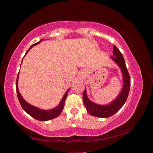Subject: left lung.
Returning <instances> with one entry per match:
<instances>
[{
    "label": "left lung",
    "mask_w": 153,
    "mask_h": 153,
    "mask_svg": "<svg viewBox=\"0 0 153 153\" xmlns=\"http://www.w3.org/2000/svg\"><path fill=\"white\" fill-rule=\"evenodd\" d=\"M113 55L114 57H111V58L118 65L122 73V90L117 97V99H115V100H114L109 104L99 105L92 102L88 99V97L87 96L86 90L85 88L83 91V94H82L84 106L86 108L88 112L91 115L94 116V117H101V118H107V117H111L124 106L127 99L128 95H129V88H130V76L128 73L125 61H124L122 54L121 53L120 51L115 45L114 46Z\"/></svg>",
    "instance_id": "8db88e82"
}]
</instances>
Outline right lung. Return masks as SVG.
Instances as JSON below:
<instances>
[{
  "label": "right lung",
  "instance_id": "add662e5",
  "mask_svg": "<svg viewBox=\"0 0 153 153\" xmlns=\"http://www.w3.org/2000/svg\"><path fill=\"white\" fill-rule=\"evenodd\" d=\"M42 39L40 40L39 42L37 43H35L34 45H32L30 47V48L27 50V52H26V54L28 53L29 50L32 48L34 45H36L37 44H39L42 41ZM25 54V55H26ZM19 74L18 76H17V79H16V92H17V96H18V99L19 102H20V104L22 107L23 108L26 113L28 114H29L31 117H32L33 118L37 119L39 121H48L50 120V119H54L56 117H57L58 116H59V114H61V112L62 111L63 109V107H64L65 105V99L67 98V96H68V91H69L70 89H68V91H66L65 94H64L63 96L62 100L61 101L59 102V103L58 104V106H57L55 108H52V109L50 110H43V109H40V108H37V107H35L32 105L29 104V103H27L26 101L22 98V95L20 94L19 91V88H18V79H19Z\"/></svg>",
  "mask_w": 153,
  "mask_h": 153
}]
</instances>
